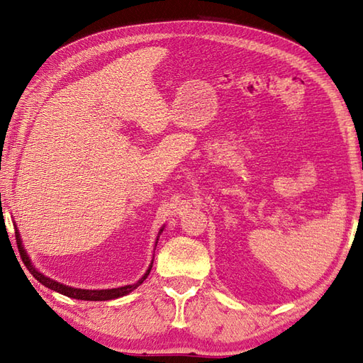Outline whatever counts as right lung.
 Segmentation results:
<instances>
[{
  "mask_svg": "<svg viewBox=\"0 0 363 363\" xmlns=\"http://www.w3.org/2000/svg\"><path fill=\"white\" fill-rule=\"evenodd\" d=\"M164 228H165V226H162L160 230H159L157 238H156V245H157V240H159V237H160V234H162V230H164ZM15 237H17V245H18L20 256H21V259H23V264L26 265V268L29 269V273L33 274L38 282L43 284L45 287H48V289L60 293V295H65V296H68V298L82 299V301H109V299H117V298H121V296H126V295H129L130 291L135 290V289L138 287V285L143 284V281L146 279V277H148V274H150V272H151V268H152V260H151V264H150L148 269H146L145 274L140 277V279H138L135 284L123 285V287H117V289H103V290L76 289V287H70V285H65V284H60V282H57V281H54V279H51V277L45 276L43 273L38 272V269L34 267L33 262H30L29 254L26 252L25 246H23V240H21V235H20V233H18L17 226H15ZM156 245H154V246H156ZM154 250H156V248H154Z\"/></svg>",
  "mask_w": 363,
  "mask_h": 363,
  "instance_id": "obj_1",
  "label": "right lung"
}]
</instances>
